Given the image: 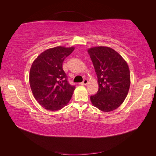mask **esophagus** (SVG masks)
Masks as SVG:
<instances>
[{"mask_svg": "<svg viewBox=\"0 0 156 156\" xmlns=\"http://www.w3.org/2000/svg\"><path fill=\"white\" fill-rule=\"evenodd\" d=\"M88 84V80H87V79H84L82 83H80L81 85H86V84Z\"/></svg>", "mask_w": 156, "mask_h": 156, "instance_id": "obj_1", "label": "esophagus"}]
</instances>
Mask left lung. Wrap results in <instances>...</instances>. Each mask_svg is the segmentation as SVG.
Masks as SVG:
<instances>
[{
    "label": "left lung",
    "instance_id": "8db88e82",
    "mask_svg": "<svg viewBox=\"0 0 156 156\" xmlns=\"http://www.w3.org/2000/svg\"><path fill=\"white\" fill-rule=\"evenodd\" d=\"M94 64L99 86L96 94L90 96L93 106L103 112L119 107L128 94L130 72L123 57L113 49L97 46L88 49Z\"/></svg>",
    "mask_w": 156,
    "mask_h": 156
}]
</instances>
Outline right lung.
Masks as SVG:
<instances>
[{
  "label": "right lung",
  "instance_id": "right-lung-1",
  "mask_svg": "<svg viewBox=\"0 0 156 156\" xmlns=\"http://www.w3.org/2000/svg\"><path fill=\"white\" fill-rule=\"evenodd\" d=\"M74 49L64 46L48 49L32 64L29 73L31 90L36 100L47 110H60L72 97L75 87L68 83L62 63Z\"/></svg>",
  "mask_w": 156,
  "mask_h": 156
}]
</instances>
